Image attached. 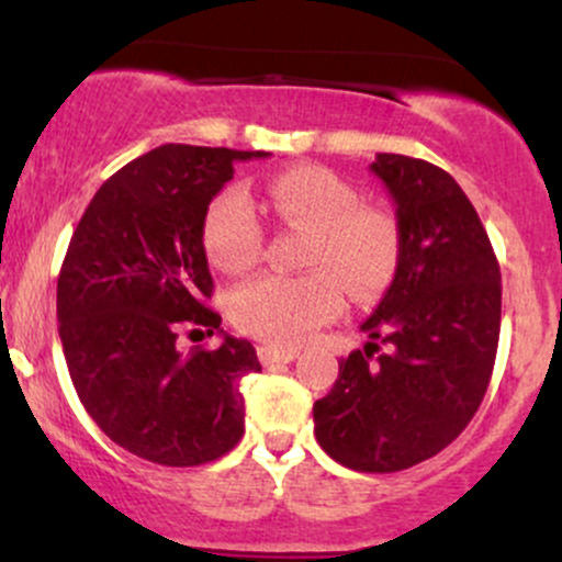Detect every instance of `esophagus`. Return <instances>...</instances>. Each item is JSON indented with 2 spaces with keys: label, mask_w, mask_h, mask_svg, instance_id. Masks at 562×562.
<instances>
[{
  "label": "esophagus",
  "mask_w": 562,
  "mask_h": 562,
  "mask_svg": "<svg viewBox=\"0 0 562 562\" xmlns=\"http://www.w3.org/2000/svg\"><path fill=\"white\" fill-rule=\"evenodd\" d=\"M299 357L295 348H282V346H259V359L261 364H277V362H293Z\"/></svg>",
  "instance_id": "obj_1"
}]
</instances>
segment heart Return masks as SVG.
<instances>
[{
    "mask_svg": "<svg viewBox=\"0 0 562 562\" xmlns=\"http://www.w3.org/2000/svg\"><path fill=\"white\" fill-rule=\"evenodd\" d=\"M261 200L280 222L308 229L301 277L261 274L229 293V319L243 333L280 346L303 344L353 299H372L389 285L398 259V229L389 211L357 203V187L325 166H288L261 187ZM209 261L240 274L259 261L263 227L243 190H222L203 218Z\"/></svg>",
    "mask_w": 562,
    "mask_h": 562,
    "instance_id": "heart-1",
    "label": "heart"
}]
</instances>
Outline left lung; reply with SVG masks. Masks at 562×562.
Segmentation results:
<instances>
[{
  "mask_svg": "<svg viewBox=\"0 0 562 562\" xmlns=\"http://www.w3.org/2000/svg\"><path fill=\"white\" fill-rule=\"evenodd\" d=\"M370 169L396 203V274L362 325L370 344L348 353L314 404V436L340 465L396 473L447 449L479 412L499 344L502 274L447 171L396 153H378Z\"/></svg>",
  "mask_w": 562,
  "mask_h": 562,
  "instance_id": "left-lung-1",
  "label": "left lung"
}]
</instances>
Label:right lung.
<instances>
[{"label": "right lung", "instance_id": "right-lung-1", "mask_svg": "<svg viewBox=\"0 0 562 562\" xmlns=\"http://www.w3.org/2000/svg\"><path fill=\"white\" fill-rule=\"evenodd\" d=\"M263 150L160 145L97 190L57 277V322L83 409L111 441L147 462L195 468L245 434L240 380L259 372L248 340L179 351L182 327L224 333L209 306L214 280L203 218L235 173Z\"/></svg>", "mask_w": 562, "mask_h": 562}]
</instances>
